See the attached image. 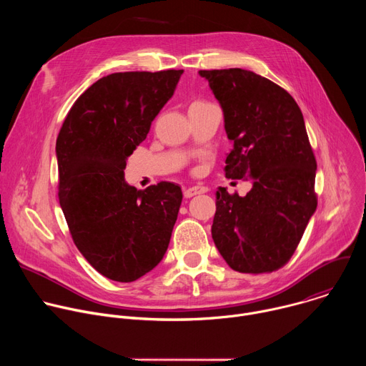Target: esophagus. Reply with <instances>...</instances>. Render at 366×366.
Instances as JSON below:
<instances>
[{"label": "esophagus", "instance_id": "esophagus-1", "mask_svg": "<svg viewBox=\"0 0 366 366\" xmlns=\"http://www.w3.org/2000/svg\"><path fill=\"white\" fill-rule=\"evenodd\" d=\"M207 192V188L205 187H199V185H195V187H189L187 189H184V197L185 198H191L194 195H199V194H204Z\"/></svg>", "mask_w": 366, "mask_h": 366}]
</instances>
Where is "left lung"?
<instances>
[{"label":"left lung","instance_id":"left-lung-1","mask_svg":"<svg viewBox=\"0 0 366 366\" xmlns=\"http://www.w3.org/2000/svg\"><path fill=\"white\" fill-rule=\"evenodd\" d=\"M220 102L233 149L224 172L252 181L240 197L216 191L212 236L227 265L243 274L288 262L317 208V164L295 99L252 71H199Z\"/></svg>","mask_w":366,"mask_h":366}]
</instances>
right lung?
<instances>
[{"label":"right lung","mask_w":366,"mask_h":366,"mask_svg":"<svg viewBox=\"0 0 366 366\" xmlns=\"http://www.w3.org/2000/svg\"><path fill=\"white\" fill-rule=\"evenodd\" d=\"M182 72L98 79L75 101L56 140L59 202L72 239L94 269L117 282L150 272L169 246L181 187L162 181L137 191L124 169Z\"/></svg>","instance_id":"add662e5"}]
</instances>
